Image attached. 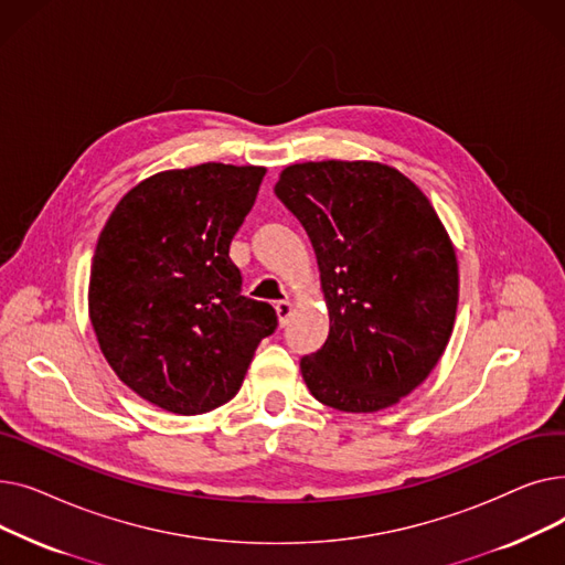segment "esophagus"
Segmentation results:
<instances>
[{"label": "esophagus", "instance_id": "1", "mask_svg": "<svg viewBox=\"0 0 565 565\" xmlns=\"http://www.w3.org/2000/svg\"><path fill=\"white\" fill-rule=\"evenodd\" d=\"M275 309H277L279 324H286V322H288V318H290V313L295 311V305H292L290 300H281V302H277V305H275Z\"/></svg>", "mask_w": 565, "mask_h": 565}]
</instances>
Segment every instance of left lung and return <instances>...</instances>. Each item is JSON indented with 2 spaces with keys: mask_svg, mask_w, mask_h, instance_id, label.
<instances>
[{
  "mask_svg": "<svg viewBox=\"0 0 565 565\" xmlns=\"http://www.w3.org/2000/svg\"><path fill=\"white\" fill-rule=\"evenodd\" d=\"M316 249L330 337L300 362L316 401L387 409L433 373L458 309V258L428 196L373 160L288 164L275 188Z\"/></svg>",
  "mask_w": 565,
  "mask_h": 565,
  "instance_id": "left-lung-1",
  "label": "left lung"
}]
</instances>
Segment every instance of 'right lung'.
Segmentation results:
<instances>
[{
  "label": "right lung",
  "instance_id": "right-lung-1",
  "mask_svg": "<svg viewBox=\"0 0 565 565\" xmlns=\"http://www.w3.org/2000/svg\"><path fill=\"white\" fill-rule=\"evenodd\" d=\"M265 167L205 162L143 178L105 222L88 277V320L107 364L151 405L192 417L228 403L270 305L241 295L228 258Z\"/></svg>",
  "mask_w": 565,
  "mask_h": 565
}]
</instances>
